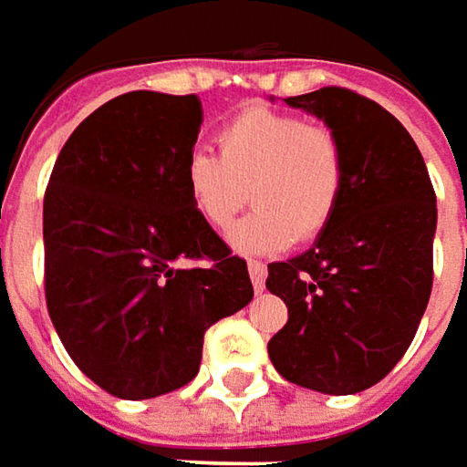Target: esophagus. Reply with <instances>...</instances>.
I'll return each mask as SVG.
<instances>
[{"mask_svg":"<svg viewBox=\"0 0 467 467\" xmlns=\"http://www.w3.org/2000/svg\"><path fill=\"white\" fill-rule=\"evenodd\" d=\"M249 278H252V285L254 291L262 294L265 291V278H267V267L257 260H249Z\"/></svg>","mask_w":467,"mask_h":467,"instance_id":"esophagus-1","label":"esophagus"}]
</instances>
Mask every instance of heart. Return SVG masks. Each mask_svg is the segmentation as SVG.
I'll use <instances>...</instances> for the list:
<instances>
[{
    "instance_id": "1",
    "label": "heart",
    "mask_w": 467,
    "mask_h": 467,
    "mask_svg": "<svg viewBox=\"0 0 467 467\" xmlns=\"http://www.w3.org/2000/svg\"><path fill=\"white\" fill-rule=\"evenodd\" d=\"M221 153L194 148L184 158L192 207L213 228H228L252 192L254 210L231 228L244 254H273L317 239L346 194L348 161L340 137L304 117L249 109L218 132Z\"/></svg>"
}]
</instances>
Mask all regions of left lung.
I'll return each mask as SVG.
<instances>
[{"mask_svg":"<svg viewBox=\"0 0 467 467\" xmlns=\"http://www.w3.org/2000/svg\"><path fill=\"white\" fill-rule=\"evenodd\" d=\"M340 137L346 194L312 249L267 265L288 322L267 353L280 377L325 395L377 385L419 330L434 280L437 194L421 150L379 103L346 88L283 99Z\"/></svg>","mask_w":467,"mask_h":467,"instance_id":"1","label":"left lung"}]
</instances>
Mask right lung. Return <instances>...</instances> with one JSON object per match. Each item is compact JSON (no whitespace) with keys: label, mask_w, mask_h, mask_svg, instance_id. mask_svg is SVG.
Instances as JSON below:
<instances>
[{"label":"right lung","mask_w":467,"mask_h":467,"mask_svg":"<svg viewBox=\"0 0 467 467\" xmlns=\"http://www.w3.org/2000/svg\"><path fill=\"white\" fill-rule=\"evenodd\" d=\"M200 124L197 96L124 93L69 135L46 187L48 317L82 374L121 400L192 382L207 327L254 296L184 187Z\"/></svg>","instance_id":"add662e5"}]
</instances>
